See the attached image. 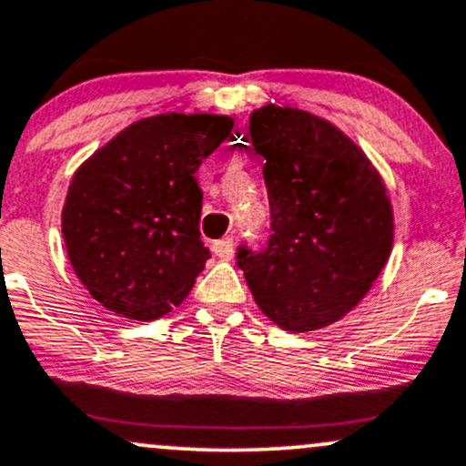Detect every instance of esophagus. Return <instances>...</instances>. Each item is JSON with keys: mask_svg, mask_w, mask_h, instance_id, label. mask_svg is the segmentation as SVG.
I'll use <instances>...</instances> for the list:
<instances>
[{"mask_svg": "<svg viewBox=\"0 0 466 466\" xmlns=\"http://www.w3.org/2000/svg\"><path fill=\"white\" fill-rule=\"evenodd\" d=\"M212 249H214V254H217L218 258L229 260L234 257V241H232V238H221V241H214Z\"/></svg>", "mask_w": 466, "mask_h": 466, "instance_id": "1", "label": "esophagus"}]
</instances>
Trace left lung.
I'll return each mask as SVG.
<instances>
[{
  "label": "left lung",
  "instance_id": "8db88e82",
  "mask_svg": "<svg viewBox=\"0 0 466 466\" xmlns=\"http://www.w3.org/2000/svg\"><path fill=\"white\" fill-rule=\"evenodd\" d=\"M249 137L265 158L272 234L260 252L241 245L237 265L269 320L323 329L360 303L390 258V194L365 152L311 112L263 106Z\"/></svg>",
  "mask_w": 466,
  "mask_h": 466
}]
</instances>
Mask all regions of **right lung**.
Wrapping results in <instances>:
<instances>
[{"label": "right lung", "instance_id": "right-lung-1", "mask_svg": "<svg viewBox=\"0 0 466 466\" xmlns=\"http://www.w3.org/2000/svg\"><path fill=\"white\" fill-rule=\"evenodd\" d=\"M232 116H147L81 163L61 212L76 279L106 309L155 320L183 303L206 268L197 170Z\"/></svg>", "mask_w": 466, "mask_h": 466}]
</instances>
